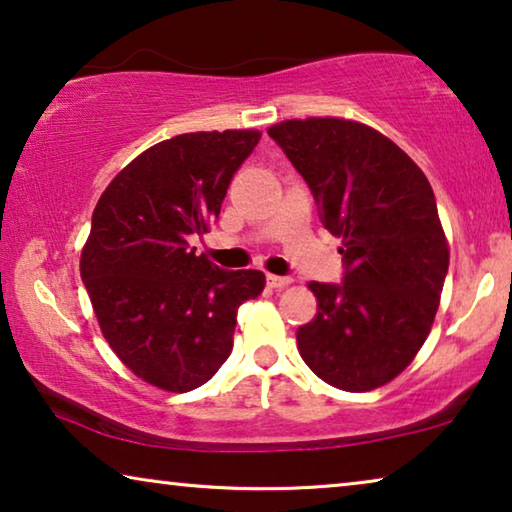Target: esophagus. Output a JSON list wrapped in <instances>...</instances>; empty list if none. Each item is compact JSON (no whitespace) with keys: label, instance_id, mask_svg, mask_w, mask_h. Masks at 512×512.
Instances as JSON below:
<instances>
[{"label":"esophagus","instance_id":"esophagus-1","mask_svg":"<svg viewBox=\"0 0 512 512\" xmlns=\"http://www.w3.org/2000/svg\"><path fill=\"white\" fill-rule=\"evenodd\" d=\"M266 285L271 289H285L287 285H292V278H285V276H266Z\"/></svg>","mask_w":512,"mask_h":512}]
</instances>
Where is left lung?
Returning a JSON list of instances; mask_svg holds the SVG:
<instances>
[{
	"label": "left lung",
	"instance_id": "8db88e82",
	"mask_svg": "<svg viewBox=\"0 0 512 512\" xmlns=\"http://www.w3.org/2000/svg\"><path fill=\"white\" fill-rule=\"evenodd\" d=\"M342 239V285L310 282L317 315L296 331L305 365L340 391L388 384L430 335L448 241L427 177L361 121L287 119L269 128Z\"/></svg>",
	"mask_w": 512,
	"mask_h": 512
}]
</instances>
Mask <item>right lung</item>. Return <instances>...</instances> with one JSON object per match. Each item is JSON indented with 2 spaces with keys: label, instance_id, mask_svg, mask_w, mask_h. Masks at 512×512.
<instances>
[{
  "label": "right lung",
  "instance_id": "obj_1",
  "mask_svg": "<svg viewBox=\"0 0 512 512\" xmlns=\"http://www.w3.org/2000/svg\"><path fill=\"white\" fill-rule=\"evenodd\" d=\"M259 131H200L133 158L103 190L80 276L103 338L147 384L188 393L227 361L236 310L262 294V271H223L188 248L218 218Z\"/></svg>",
  "mask_w": 512,
  "mask_h": 512
}]
</instances>
